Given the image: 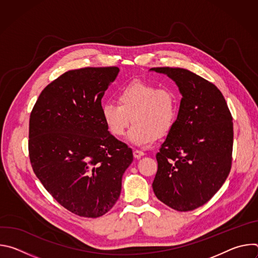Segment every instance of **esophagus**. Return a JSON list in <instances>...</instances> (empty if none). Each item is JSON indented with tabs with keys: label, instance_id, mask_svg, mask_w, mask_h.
I'll return each mask as SVG.
<instances>
[{
	"label": "esophagus",
	"instance_id": "34e87169",
	"mask_svg": "<svg viewBox=\"0 0 258 258\" xmlns=\"http://www.w3.org/2000/svg\"><path fill=\"white\" fill-rule=\"evenodd\" d=\"M145 155V153L144 152H142V151H140V150H135L134 151V157L135 158H141L142 156H144Z\"/></svg>",
	"mask_w": 258,
	"mask_h": 258
}]
</instances>
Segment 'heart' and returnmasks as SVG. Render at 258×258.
Returning <instances> with one entry per match:
<instances>
[{"label": "heart", "mask_w": 258, "mask_h": 258, "mask_svg": "<svg viewBox=\"0 0 258 258\" xmlns=\"http://www.w3.org/2000/svg\"><path fill=\"white\" fill-rule=\"evenodd\" d=\"M117 101L102 104V119L117 138L124 135L133 119L128 141L137 146L149 145L157 136L166 135L177 116V96L169 88L133 81L119 89Z\"/></svg>", "instance_id": "1"}]
</instances>
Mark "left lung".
Returning <instances> with one entry per match:
<instances>
[{
    "mask_svg": "<svg viewBox=\"0 0 258 258\" xmlns=\"http://www.w3.org/2000/svg\"><path fill=\"white\" fill-rule=\"evenodd\" d=\"M150 70L170 78L182 96L176 120L156 154L153 191L174 210H194L214 196L231 171L233 117L210 82L183 68Z\"/></svg>",
    "mask_w": 258,
    "mask_h": 258,
    "instance_id": "8db88e82",
    "label": "left lung"
}]
</instances>
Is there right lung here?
<instances>
[{"label":"right lung","mask_w":258,"mask_h":258,"mask_svg":"<svg viewBox=\"0 0 258 258\" xmlns=\"http://www.w3.org/2000/svg\"><path fill=\"white\" fill-rule=\"evenodd\" d=\"M119 68L69 70L49 84L29 118L28 152L32 169L64 208L99 217L119 198L133 151L109 133L101 100Z\"/></svg>","instance_id":"1"}]
</instances>
